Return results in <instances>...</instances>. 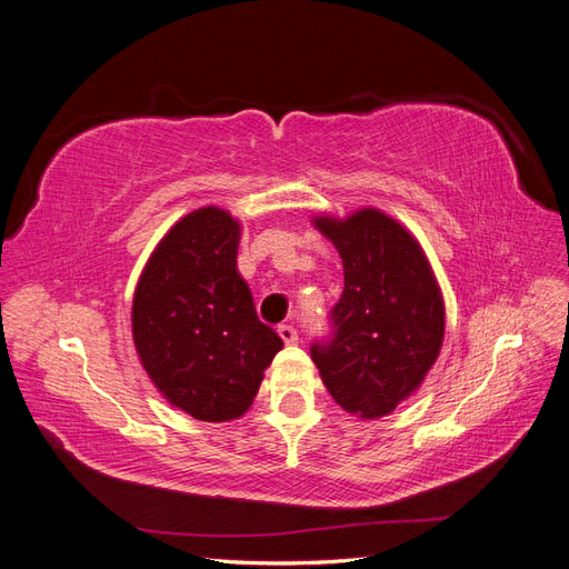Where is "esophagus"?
Returning a JSON list of instances; mask_svg holds the SVG:
<instances>
[{
    "label": "esophagus",
    "instance_id": "1",
    "mask_svg": "<svg viewBox=\"0 0 569 569\" xmlns=\"http://www.w3.org/2000/svg\"><path fill=\"white\" fill-rule=\"evenodd\" d=\"M278 335L282 337L284 343H297L299 341V332L295 330V325H280Z\"/></svg>",
    "mask_w": 569,
    "mask_h": 569
}]
</instances>
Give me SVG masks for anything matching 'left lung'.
I'll use <instances>...</instances> for the list:
<instances>
[{
  "label": "left lung",
  "instance_id": "1",
  "mask_svg": "<svg viewBox=\"0 0 569 569\" xmlns=\"http://www.w3.org/2000/svg\"><path fill=\"white\" fill-rule=\"evenodd\" d=\"M343 263L330 332L311 358L332 399L360 418H382L416 391L439 356L443 303L420 244L389 216L363 209L318 218Z\"/></svg>",
  "mask_w": 569,
  "mask_h": 569
}]
</instances>
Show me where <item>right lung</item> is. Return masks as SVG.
Returning <instances> with one entry per match:
<instances>
[{
	"instance_id": "1",
	"label": "right lung",
	"mask_w": 569,
	"mask_h": 569,
	"mask_svg": "<svg viewBox=\"0 0 569 569\" xmlns=\"http://www.w3.org/2000/svg\"><path fill=\"white\" fill-rule=\"evenodd\" d=\"M239 226L220 209L184 216L149 258L132 303L142 366L166 399L203 422L239 418L282 349L237 272Z\"/></svg>"
}]
</instances>
